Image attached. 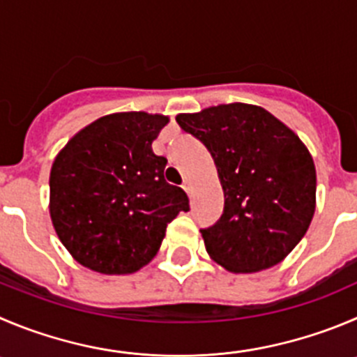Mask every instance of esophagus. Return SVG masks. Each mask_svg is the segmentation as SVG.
I'll use <instances>...</instances> for the list:
<instances>
[{
  "mask_svg": "<svg viewBox=\"0 0 357 357\" xmlns=\"http://www.w3.org/2000/svg\"><path fill=\"white\" fill-rule=\"evenodd\" d=\"M181 186H183V190H185L186 194H192V188H194V186H192V183H190V179H185Z\"/></svg>",
  "mask_w": 357,
  "mask_h": 357,
  "instance_id": "1",
  "label": "esophagus"
}]
</instances>
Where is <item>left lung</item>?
Segmentation results:
<instances>
[{
	"label": "left lung",
	"mask_w": 357,
	"mask_h": 357,
	"mask_svg": "<svg viewBox=\"0 0 357 357\" xmlns=\"http://www.w3.org/2000/svg\"><path fill=\"white\" fill-rule=\"evenodd\" d=\"M176 121L208 148L224 188V215L201 231L209 257L236 275L284 261L315 213L317 172L305 142L252 103H220Z\"/></svg>",
	"instance_id": "left-lung-1"
}]
</instances>
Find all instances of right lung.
Instances as JSON below:
<instances>
[{"mask_svg": "<svg viewBox=\"0 0 357 357\" xmlns=\"http://www.w3.org/2000/svg\"><path fill=\"white\" fill-rule=\"evenodd\" d=\"M169 116L114 112L79 130L49 176L52 225L73 261L100 275H132L158 254L188 197L163 178L151 144Z\"/></svg>", "mask_w": 357, "mask_h": 357, "instance_id": "obj_1", "label": "right lung"}]
</instances>
